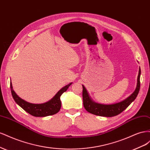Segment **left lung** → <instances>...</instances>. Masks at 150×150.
<instances>
[{
	"instance_id": "1",
	"label": "left lung",
	"mask_w": 150,
	"mask_h": 150,
	"mask_svg": "<svg viewBox=\"0 0 150 150\" xmlns=\"http://www.w3.org/2000/svg\"><path fill=\"white\" fill-rule=\"evenodd\" d=\"M140 74L141 69L139 67L137 79V85L134 91L125 100L115 104H103L95 103L89 96L84 86L82 85L83 105L86 110L91 114L105 117H112L120 114L125 109L128 108L129 104L137 97L140 88Z\"/></svg>"
}]
</instances>
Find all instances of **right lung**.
<instances>
[{
    "label": "right lung",
    "instance_id": "obj_1",
    "mask_svg": "<svg viewBox=\"0 0 150 150\" xmlns=\"http://www.w3.org/2000/svg\"><path fill=\"white\" fill-rule=\"evenodd\" d=\"M72 84V83L66 85L61 89L51 100L42 104H33L24 101L17 95L12 89V85L11 81V89L12 97L16 103L20 106L24 110L29 114L35 117H45L56 114L59 111L61 107L60 97L63 93L66 92L68 88Z\"/></svg>",
    "mask_w": 150,
    "mask_h": 150
}]
</instances>
